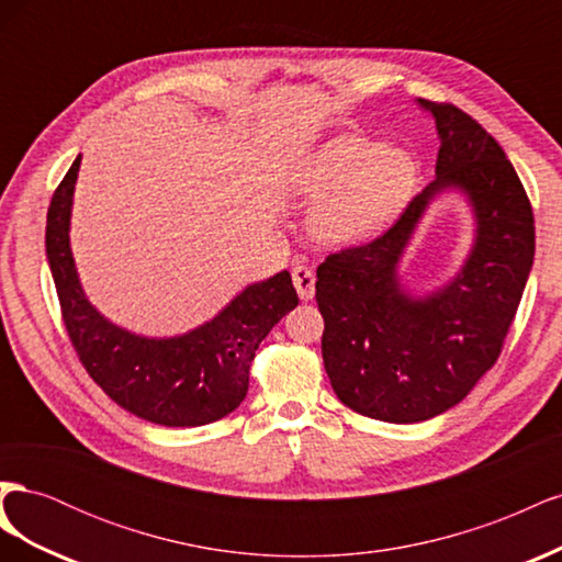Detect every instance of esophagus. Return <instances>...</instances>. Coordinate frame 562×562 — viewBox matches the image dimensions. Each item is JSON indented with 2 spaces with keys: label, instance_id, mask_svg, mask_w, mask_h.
<instances>
[{
  "label": "esophagus",
  "instance_id": "34e87169",
  "mask_svg": "<svg viewBox=\"0 0 562 562\" xmlns=\"http://www.w3.org/2000/svg\"><path fill=\"white\" fill-rule=\"evenodd\" d=\"M314 283H316V279H314V271L310 267H304V265L293 267V285H295V291L302 302H310L314 297Z\"/></svg>",
  "mask_w": 562,
  "mask_h": 562
}]
</instances>
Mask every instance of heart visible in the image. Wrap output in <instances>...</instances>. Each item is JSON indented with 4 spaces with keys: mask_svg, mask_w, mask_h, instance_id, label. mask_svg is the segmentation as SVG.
I'll use <instances>...</instances> for the list:
<instances>
[{
    "mask_svg": "<svg viewBox=\"0 0 562 562\" xmlns=\"http://www.w3.org/2000/svg\"><path fill=\"white\" fill-rule=\"evenodd\" d=\"M417 168L396 147H378L363 135H337L304 161L295 190L321 196L312 229L328 244L368 239L394 217L415 187Z\"/></svg>",
    "mask_w": 562,
    "mask_h": 562,
    "instance_id": "b5f03b06",
    "label": "heart"
}]
</instances>
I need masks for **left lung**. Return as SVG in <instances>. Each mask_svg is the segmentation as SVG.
<instances>
[{"label": "left lung", "mask_w": 562, "mask_h": 562, "mask_svg": "<svg viewBox=\"0 0 562 562\" xmlns=\"http://www.w3.org/2000/svg\"><path fill=\"white\" fill-rule=\"evenodd\" d=\"M440 138L436 178L378 239L330 252L316 269L321 353L333 391L353 413L413 424L450 411L497 363L535 260V217L512 161L450 103L417 100ZM464 191L476 244L440 292L407 296L395 265L428 201Z\"/></svg>", "instance_id": "left-lung-1"}]
</instances>
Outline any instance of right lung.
I'll list each match as a JSON object with an SVG mask.
<instances>
[{"mask_svg": "<svg viewBox=\"0 0 562 562\" xmlns=\"http://www.w3.org/2000/svg\"><path fill=\"white\" fill-rule=\"evenodd\" d=\"M81 157L50 199L46 258L67 335L93 382L135 417L161 427H203L223 419L248 394V370L262 339L297 307L288 271L248 285L192 333L149 339L114 326L81 291L70 250L72 194Z\"/></svg>", "mask_w": 562, "mask_h": 562, "instance_id": "right-lung-1", "label": "right lung"}]
</instances>
